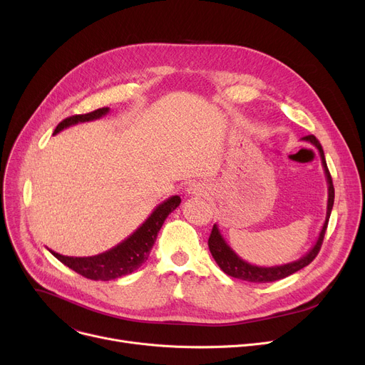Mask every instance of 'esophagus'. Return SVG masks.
Instances as JSON below:
<instances>
[{
	"label": "esophagus",
	"mask_w": 365,
	"mask_h": 365,
	"mask_svg": "<svg viewBox=\"0 0 365 365\" xmlns=\"http://www.w3.org/2000/svg\"><path fill=\"white\" fill-rule=\"evenodd\" d=\"M186 192L192 197H204L208 192V187L202 183H190L186 187Z\"/></svg>",
	"instance_id": "1"
}]
</instances>
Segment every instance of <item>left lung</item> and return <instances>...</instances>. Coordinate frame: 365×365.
Segmentation results:
<instances>
[{"label": "left lung", "mask_w": 365, "mask_h": 365, "mask_svg": "<svg viewBox=\"0 0 365 365\" xmlns=\"http://www.w3.org/2000/svg\"><path fill=\"white\" fill-rule=\"evenodd\" d=\"M302 140L304 142H309L311 145H314L318 152H319V157H321V163H322V168L325 173V179H327V186H329V200H327V215H325V222L321 227V232L319 237L317 240V242L314 244V247L311 250L306 253L304 256H302L300 259L290 262V263H285V264H278V266H256L245 262L244 259H241L232 248L226 242V240L223 238V235L220 234V229L219 226L215 223L213 229H212V234H210L208 238V248H210V253L215 257L216 263L219 264L220 269L229 275V277H234L242 281H248V282H272V281H278L282 279L285 277H289L300 269H303L304 266H308L319 253V248L325 235V229H327L329 225V219L331 215V210H333V204H334V186H333V180L330 176V171L327 168V163H325V157H324V150L321 143L317 140L315 136H304L302 138Z\"/></svg>", "instance_id": "left-lung-1"}]
</instances>
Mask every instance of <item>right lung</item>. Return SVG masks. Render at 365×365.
<instances>
[{
  "instance_id": "1",
  "label": "right lung",
  "mask_w": 365,
  "mask_h": 365,
  "mask_svg": "<svg viewBox=\"0 0 365 365\" xmlns=\"http://www.w3.org/2000/svg\"><path fill=\"white\" fill-rule=\"evenodd\" d=\"M109 112V108H101L96 109L90 113L84 115H73L63 120L59 125L56 127L53 134H57L59 131L75 125L78 123H87L99 120ZM180 197L173 195L157 208H153L150 216L134 231L130 237H127L123 242L118 245L112 247L110 250L90 256V257H71V256H62L53 250H48L57 260H61L65 266L71 267L72 271L80 274L88 279L94 281H110L115 278H120L124 275H128L148 260L149 253L152 250L153 244L158 237L160 229L167 219V216L176 210L180 204Z\"/></svg>"
}]
</instances>
